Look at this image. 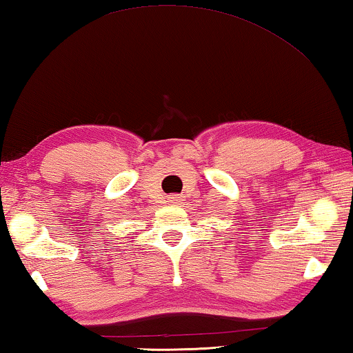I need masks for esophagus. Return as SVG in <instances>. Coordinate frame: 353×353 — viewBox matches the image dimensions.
<instances>
[{
  "instance_id": "esophagus-1",
  "label": "esophagus",
  "mask_w": 353,
  "mask_h": 353,
  "mask_svg": "<svg viewBox=\"0 0 353 353\" xmlns=\"http://www.w3.org/2000/svg\"><path fill=\"white\" fill-rule=\"evenodd\" d=\"M170 201H171V203H176V205H179V203L182 201V196H181V195H171V196H170Z\"/></svg>"
}]
</instances>
